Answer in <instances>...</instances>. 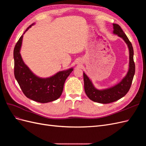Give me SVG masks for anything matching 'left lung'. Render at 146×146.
I'll list each match as a JSON object with an SVG mask.
<instances>
[{
  "label": "left lung",
  "instance_id": "obj_1",
  "mask_svg": "<svg viewBox=\"0 0 146 146\" xmlns=\"http://www.w3.org/2000/svg\"><path fill=\"white\" fill-rule=\"evenodd\" d=\"M113 33L121 38L127 45L129 52V69L125 76L115 85L105 89L96 88L92 80L83 72L84 88L85 93L91 100L100 104H109L121 99L129 91L135 72V65L133 60V48L131 43L120 26L113 24Z\"/></svg>",
  "mask_w": 146,
  "mask_h": 146
}]
</instances>
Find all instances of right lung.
I'll return each instance as SVG.
<instances>
[{
	"label": "right lung",
	"mask_w": 146,
	"mask_h": 146,
	"mask_svg": "<svg viewBox=\"0 0 146 146\" xmlns=\"http://www.w3.org/2000/svg\"><path fill=\"white\" fill-rule=\"evenodd\" d=\"M35 25L33 23L26 29L14 48L15 77L21 89L27 98L39 103H48L58 99L63 90L66 78L74 70L73 68L61 70L53 76L42 78L35 74L25 64L21 55L23 36Z\"/></svg>",
	"instance_id": "add662e5"
}]
</instances>
